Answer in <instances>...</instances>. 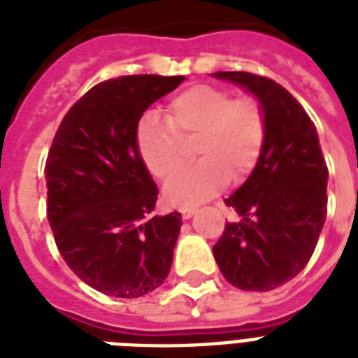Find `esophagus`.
<instances>
[{
    "label": "esophagus",
    "mask_w": 358,
    "mask_h": 358,
    "mask_svg": "<svg viewBox=\"0 0 358 358\" xmlns=\"http://www.w3.org/2000/svg\"><path fill=\"white\" fill-rule=\"evenodd\" d=\"M180 213H182V217L184 219H191L196 213V210H193V208H182Z\"/></svg>",
    "instance_id": "34e87169"
}]
</instances>
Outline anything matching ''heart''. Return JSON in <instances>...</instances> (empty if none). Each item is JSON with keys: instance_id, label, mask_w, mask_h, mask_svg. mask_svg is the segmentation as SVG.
I'll return each mask as SVG.
<instances>
[{"instance_id": "b5f03b06", "label": "heart", "mask_w": 358, "mask_h": 358, "mask_svg": "<svg viewBox=\"0 0 358 358\" xmlns=\"http://www.w3.org/2000/svg\"><path fill=\"white\" fill-rule=\"evenodd\" d=\"M193 138L201 163L169 180L163 199L171 206H199L229 184L230 173L236 178L249 174L266 139V115L255 98L196 85L169 102L165 120L145 115L135 134L141 159L159 180L183 164V143Z\"/></svg>"}]
</instances>
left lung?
I'll use <instances>...</instances> for the list:
<instances>
[{"mask_svg":"<svg viewBox=\"0 0 358 358\" xmlns=\"http://www.w3.org/2000/svg\"><path fill=\"white\" fill-rule=\"evenodd\" d=\"M243 87L266 115V139L252 173L224 199L241 221L213 245L223 277L247 292H269L310 260L327 217V163L310 117L282 85L249 72H215Z\"/></svg>","mask_w":358,"mask_h":358,"instance_id":"obj_1","label":"left lung"}]
</instances>
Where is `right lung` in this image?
I'll list each match as a JSON object with an SVG mask.
<instances>
[{
	"mask_svg": "<svg viewBox=\"0 0 358 358\" xmlns=\"http://www.w3.org/2000/svg\"><path fill=\"white\" fill-rule=\"evenodd\" d=\"M184 76H122L98 83L64 115L46 162L48 221L69 267L91 288L141 297L162 286L182 227L148 217L157 187L135 134L146 109Z\"/></svg>",
	"mask_w": 358,
	"mask_h": 358,
	"instance_id": "right-lung-1",
	"label": "right lung"
}]
</instances>
